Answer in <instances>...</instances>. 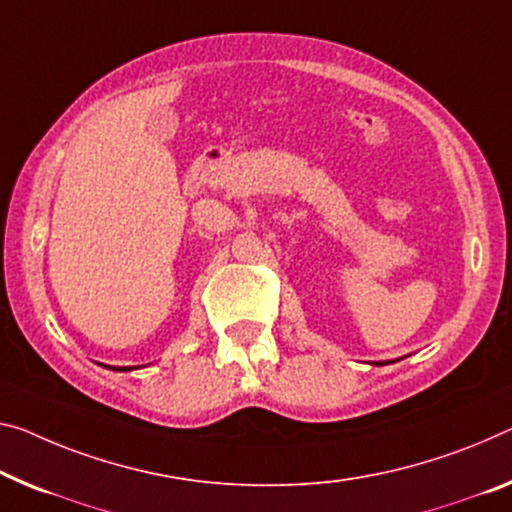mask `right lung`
Here are the masks:
<instances>
[{
	"label": "right lung",
	"instance_id": "right-lung-1",
	"mask_svg": "<svg viewBox=\"0 0 512 512\" xmlns=\"http://www.w3.org/2000/svg\"><path fill=\"white\" fill-rule=\"evenodd\" d=\"M105 368H109V366H105ZM132 368H135V366H132ZM112 371H130V366H123V368H119V366H114V368H112Z\"/></svg>",
	"mask_w": 512,
	"mask_h": 512
}]
</instances>
